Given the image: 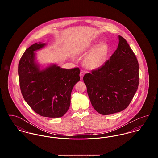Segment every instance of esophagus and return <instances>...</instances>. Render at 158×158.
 Returning a JSON list of instances; mask_svg holds the SVG:
<instances>
[{
    "instance_id": "34e87169",
    "label": "esophagus",
    "mask_w": 158,
    "mask_h": 158,
    "mask_svg": "<svg viewBox=\"0 0 158 158\" xmlns=\"http://www.w3.org/2000/svg\"><path fill=\"white\" fill-rule=\"evenodd\" d=\"M85 73L84 71H81V73H80V77L81 79H82L83 77V76L85 75Z\"/></svg>"
}]
</instances>
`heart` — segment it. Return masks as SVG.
I'll use <instances>...</instances> for the list:
<instances>
[{
	"label": "heart",
	"instance_id": "obj_1",
	"mask_svg": "<svg viewBox=\"0 0 158 158\" xmlns=\"http://www.w3.org/2000/svg\"><path fill=\"white\" fill-rule=\"evenodd\" d=\"M92 50L84 59L85 66L89 69H96L104 63L108 54V48L105 43H100L95 46L90 44L86 49V53Z\"/></svg>",
	"mask_w": 158,
	"mask_h": 158
}]
</instances>
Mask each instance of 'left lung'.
I'll list each match as a JSON object with an SVG mask.
<instances>
[{
	"mask_svg": "<svg viewBox=\"0 0 158 158\" xmlns=\"http://www.w3.org/2000/svg\"><path fill=\"white\" fill-rule=\"evenodd\" d=\"M118 40L110 59L83 78L92 106L102 115L125 110L138 88V61L127 41L120 35Z\"/></svg>",
	"mask_w": 158,
	"mask_h": 158,
	"instance_id": "8db88e82",
	"label": "left lung"
}]
</instances>
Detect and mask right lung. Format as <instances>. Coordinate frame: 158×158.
<instances>
[{"label":"right lung","mask_w":158,"mask_h":158,"mask_svg":"<svg viewBox=\"0 0 158 158\" xmlns=\"http://www.w3.org/2000/svg\"><path fill=\"white\" fill-rule=\"evenodd\" d=\"M45 45L36 43L23 53L18 64L20 88L25 101L35 113L58 118L69 108L72 90L80 80V70L63 69L53 63L41 67L35 52Z\"/></svg>","instance_id":"right-lung-1"}]
</instances>
